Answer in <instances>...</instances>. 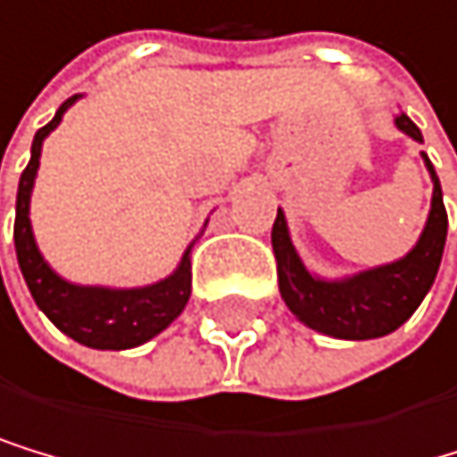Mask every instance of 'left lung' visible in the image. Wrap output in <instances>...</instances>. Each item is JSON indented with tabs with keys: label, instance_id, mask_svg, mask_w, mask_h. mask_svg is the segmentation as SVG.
Here are the masks:
<instances>
[{
	"label": "left lung",
	"instance_id": "left-lung-1",
	"mask_svg": "<svg viewBox=\"0 0 457 457\" xmlns=\"http://www.w3.org/2000/svg\"><path fill=\"white\" fill-rule=\"evenodd\" d=\"M395 127L410 135L412 141H421V129L404 112L395 115ZM424 163L429 178H433V206H429L419 243L402 260L368 268V271H359L353 277H313L291 243L282 209L277 212L271 245L277 257L279 294L299 322L333 339H378L402 328L415 313L427 291L433 288L446 243V209L441 183L427 154Z\"/></svg>",
	"mask_w": 457,
	"mask_h": 457
}]
</instances>
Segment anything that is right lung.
Returning a JSON list of instances; mask_svg holds the SVG:
<instances>
[{"mask_svg": "<svg viewBox=\"0 0 457 457\" xmlns=\"http://www.w3.org/2000/svg\"><path fill=\"white\" fill-rule=\"evenodd\" d=\"M79 101V96L67 98L55 118L42 127L33 137L30 163L24 166L19 178L16 195V223L13 243L21 277L36 299V305L45 311L47 320L67 333L79 345L96 350H129L158 337L161 330L172 325L180 311L189 303L192 294V245L183 251L180 265L161 282L144 285V288H101V285H76L67 282L45 262L42 251L36 245L30 228V195L42 158L45 137L62 124V115Z\"/></svg>", "mask_w": 457, "mask_h": 457, "instance_id": "right-lung-1", "label": "right lung"}]
</instances>
